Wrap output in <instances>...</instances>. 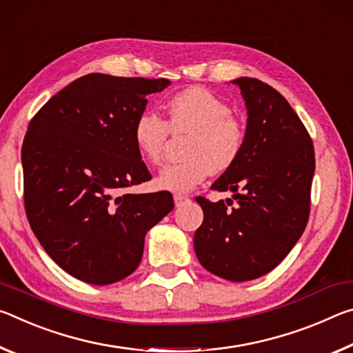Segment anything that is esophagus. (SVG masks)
Returning <instances> with one entry per match:
<instances>
[{"instance_id":"esophagus-1","label":"esophagus","mask_w":353,"mask_h":353,"mask_svg":"<svg viewBox=\"0 0 353 353\" xmlns=\"http://www.w3.org/2000/svg\"><path fill=\"white\" fill-rule=\"evenodd\" d=\"M173 200H175V205L176 206H180L183 201H186V200H189L188 199V195H183V194H175L173 195Z\"/></svg>"}]
</instances>
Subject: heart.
<instances>
[{
	"label": "heart",
	"mask_w": 353,
	"mask_h": 353,
	"mask_svg": "<svg viewBox=\"0 0 353 353\" xmlns=\"http://www.w3.org/2000/svg\"><path fill=\"white\" fill-rule=\"evenodd\" d=\"M170 132H189L184 143L186 159L159 172L158 186L172 192H188L211 172H227L239 159L247 139L244 120L231 114L222 98L203 88H188L173 95L167 101V120L150 111L136 119L132 136L147 163L163 161Z\"/></svg>",
	"instance_id": "b5f03b06"
}]
</instances>
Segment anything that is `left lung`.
<instances>
[{"mask_svg":"<svg viewBox=\"0 0 353 353\" xmlns=\"http://www.w3.org/2000/svg\"><path fill=\"white\" fill-rule=\"evenodd\" d=\"M233 83L247 106L245 145L211 189L231 190L236 205L231 199L227 203L195 199L203 223L194 234V248L211 274L248 281L275 269L307 227L314 147L280 92L256 78Z\"/></svg>","mask_w":353,"mask_h":353,"instance_id":"obj_1","label":"left lung"}]
</instances>
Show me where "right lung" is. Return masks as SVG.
Wrapping results in <instances>:
<instances>
[{
  "label": "right lung",
  "mask_w": 353,
  "mask_h": 353,
  "mask_svg": "<svg viewBox=\"0 0 353 353\" xmlns=\"http://www.w3.org/2000/svg\"><path fill=\"white\" fill-rule=\"evenodd\" d=\"M169 79L89 73L31 119L21 147L23 199L51 259L74 279L111 285L134 272L147 231L173 210L167 190L131 194L152 180L132 128L147 95Z\"/></svg>",
  "instance_id": "1"
}]
</instances>
